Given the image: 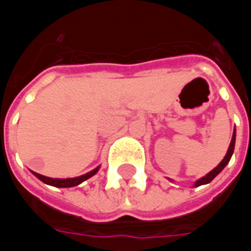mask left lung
Listing matches in <instances>:
<instances>
[{
	"instance_id": "1",
	"label": "left lung",
	"mask_w": 251,
	"mask_h": 251,
	"mask_svg": "<svg viewBox=\"0 0 251 251\" xmlns=\"http://www.w3.org/2000/svg\"><path fill=\"white\" fill-rule=\"evenodd\" d=\"M234 147H235V129H234V131H232V137H231V142H230V145H228V149H227V153L226 156L223 157V160H222L221 163L216 165L215 168L212 169L211 172H208V174L205 175V176H203V177H200L199 180H196L195 181L194 187H199V185H203V184H208V183H211L212 180L215 179L218 175L221 174L222 171L225 169V167H226L227 164H228V161H230V158H231L232 153H234ZM171 180V179H169ZM172 181V180H171Z\"/></svg>"
}]
</instances>
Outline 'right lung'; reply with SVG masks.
Wrapping results in <instances>:
<instances>
[{"instance_id": "add662e5", "label": "right lung", "mask_w": 251, "mask_h": 251, "mask_svg": "<svg viewBox=\"0 0 251 251\" xmlns=\"http://www.w3.org/2000/svg\"><path fill=\"white\" fill-rule=\"evenodd\" d=\"M100 167H97L93 171H90L86 175H82V176H77V177H68V179H52V177H47V176H43L40 174H36L32 171V174L35 175L36 177L39 180H41L43 183H46L48 185H52V187H57V188H70V187H75V185H79L80 183H83L84 180L93 177L94 175L97 174Z\"/></svg>"}]
</instances>
